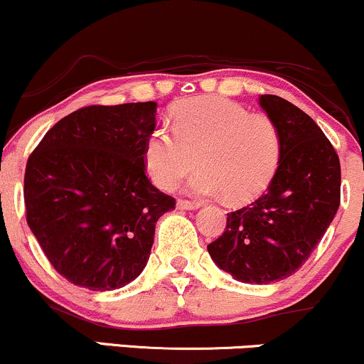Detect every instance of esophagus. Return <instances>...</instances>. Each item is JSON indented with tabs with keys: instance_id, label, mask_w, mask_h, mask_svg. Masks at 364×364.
I'll return each instance as SVG.
<instances>
[{
	"instance_id": "1",
	"label": "esophagus",
	"mask_w": 364,
	"mask_h": 364,
	"mask_svg": "<svg viewBox=\"0 0 364 364\" xmlns=\"http://www.w3.org/2000/svg\"><path fill=\"white\" fill-rule=\"evenodd\" d=\"M199 206L200 204L196 203V200H189V199H178L177 200L178 209H198Z\"/></svg>"
}]
</instances>
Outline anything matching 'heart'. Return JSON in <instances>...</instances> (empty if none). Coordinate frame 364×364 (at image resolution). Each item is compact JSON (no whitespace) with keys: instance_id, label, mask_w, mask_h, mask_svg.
<instances>
[{"instance_id":"heart-1","label":"heart","mask_w":364,"mask_h":364,"mask_svg":"<svg viewBox=\"0 0 364 364\" xmlns=\"http://www.w3.org/2000/svg\"><path fill=\"white\" fill-rule=\"evenodd\" d=\"M172 129L155 126L143 144L144 168L161 189H172L192 166L189 189L249 203L272 182L283 158V136L266 114H250L223 97H191L170 109Z\"/></svg>"}]
</instances>
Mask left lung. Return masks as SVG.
I'll return each mask as SVG.
<instances>
[{
    "instance_id": "8db88e82",
    "label": "left lung",
    "mask_w": 364,
    "mask_h": 364,
    "mask_svg": "<svg viewBox=\"0 0 364 364\" xmlns=\"http://www.w3.org/2000/svg\"><path fill=\"white\" fill-rule=\"evenodd\" d=\"M259 102L283 136L279 168L259 199L228 213L208 252L235 279L269 284L294 274L326 235L341 203V164L310 115L277 95Z\"/></svg>"
}]
</instances>
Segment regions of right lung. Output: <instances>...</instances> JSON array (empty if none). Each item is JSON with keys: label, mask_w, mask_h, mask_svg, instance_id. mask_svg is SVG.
Segmentation results:
<instances>
[{"label": "right lung", "mask_w": 364, "mask_h": 364, "mask_svg": "<svg viewBox=\"0 0 364 364\" xmlns=\"http://www.w3.org/2000/svg\"><path fill=\"white\" fill-rule=\"evenodd\" d=\"M155 102L88 105L30 153L27 223L55 271L92 291L122 288L149 259L155 225L175 199L148 178L143 144Z\"/></svg>", "instance_id": "right-lung-1"}]
</instances>
